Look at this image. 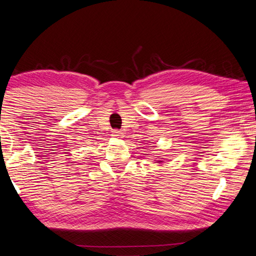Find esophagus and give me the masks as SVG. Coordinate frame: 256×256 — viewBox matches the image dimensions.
Here are the masks:
<instances>
[{
    "mask_svg": "<svg viewBox=\"0 0 256 256\" xmlns=\"http://www.w3.org/2000/svg\"><path fill=\"white\" fill-rule=\"evenodd\" d=\"M112 136L114 137V138H119V137L122 136V132H121V130H113L112 132Z\"/></svg>",
    "mask_w": 256,
    "mask_h": 256,
    "instance_id": "1",
    "label": "esophagus"
}]
</instances>
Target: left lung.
<instances>
[{
    "instance_id": "left-lung-1",
    "label": "left lung",
    "mask_w": 256,
    "mask_h": 256,
    "mask_svg": "<svg viewBox=\"0 0 256 256\" xmlns=\"http://www.w3.org/2000/svg\"><path fill=\"white\" fill-rule=\"evenodd\" d=\"M158 162H162V161H158Z\"/></svg>"
}]
</instances>
